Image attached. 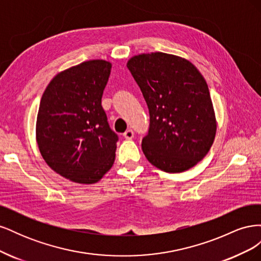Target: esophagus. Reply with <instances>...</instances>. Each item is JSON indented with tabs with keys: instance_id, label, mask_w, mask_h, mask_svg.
Returning <instances> with one entry per match:
<instances>
[{
	"instance_id": "1",
	"label": "esophagus",
	"mask_w": 261,
	"mask_h": 261,
	"mask_svg": "<svg viewBox=\"0 0 261 261\" xmlns=\"http://www.w3.org/2000/svg\"><path fill=\"white\" fill-rule=\"evenodd\" d=\"M123 136H124L126 139H132V138L134 137V132H133V129H127V130H126V132L123 134Z\"/></svg>"
}]
</instances>
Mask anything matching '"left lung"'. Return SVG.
<instances>
[{
    "label": "left lung",
    "mask_w": 261,
    "mask_h": 261,
    "mask_svg": "<svg viewBox=\"0 0 261 261\" xmlns=\"http://www.w3.org/2000/svg\"><path fill=\"white\" fill-rule=\"evenodd\" d=\"M127 68L149 110L141 141L148 161L168 173L193 168L208 153L217 132L204 78L189 61L162 52L136 55Z\"/></svg>",
    "instance_id": "obj_1"
}]
</instances>
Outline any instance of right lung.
Wrapping results in <instances>:
<instances>
[{
    "instance_id": "right-lung-1",
    "label": "right lung",
    "mask_w": 261,
    "mask_h": 261,
    "mask_svg": "<svg viewBox=\"0 0 261 261\" xmlns=\"http://www.w3.org/2000/svg\"><path fill=\"white\" fill-rule=\"evenodd\" d=\"M111 67L103 60L81 63L55 76L42 94L39 150L53 171L75 183H96L114 163L118 136L101 106Z\"/></svg>"
}]
</instances>
